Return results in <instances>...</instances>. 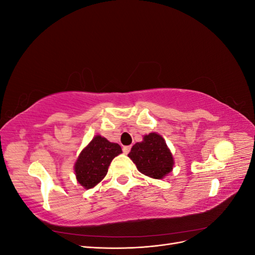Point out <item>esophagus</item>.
Wrapping results in <instances>:
<instances>
[{
    "mask_svg": "<svg viewBox=\"0 0 255 255\" xmlns=\"http://www.w3.org/2000/svg\"><path fill=\"white\" fill-rule=\"evenodd\" d=\"M129 151H130V145H126V146H123V153H125V154H128Z\"/></svg>",
    "mask_w": 255,
    "mask_h": 255,
    "instance_id": "obj_1",
    "label": "esophagus"
}]
</instances>
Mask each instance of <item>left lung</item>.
<instances>
[{
  "mask_svg": "<svg viewBox=\"0 0 255 255\" xmlns=\"http://www.w3.org/2000/svg\"><path fill=\"white\" fill-rule=\"evenodd\" d=\"M137 169L153 179H163L173 168V157L164 138L156 133L143 137V141L133 145L128 153Z\"/></svg>",
  "mask_w": 255,
  "mask_h": 255,
  "instance_id": "obj_1",
  "label": "left lung"
}]
</instances>
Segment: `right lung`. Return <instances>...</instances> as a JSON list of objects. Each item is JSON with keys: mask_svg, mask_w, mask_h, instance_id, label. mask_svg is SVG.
Returning a JSON list of instances; mask_svg holds the SVG:
<instances>
[{"mask_svg": "<svg viewBox=\"0 0 255 255\" xmlns=\"http://www.w3.org/2000/svg\"><path fill=\"white\" fill-rule=\"evenodd\" d=\"M122 153L118 143L111 142L102 136H96L76 160V180L85 188H92L101 182L109 170L112 160Z\"/></svg>", "mask_w": 255, "mask_h": 255, "instance_id": "right-lung-1", "label": "right lung"}]
</instances>
